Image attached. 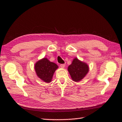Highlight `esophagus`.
Wrapping results in <instances>:
<instances>
[{
  "label": "esophagus",
  "mask_w": 122,
  "mask_h": 122,
  "mask_svg": "<svg viewBox=\"0 0 122 122\" xmlns=\"http://www.w3.org/2000/svg\"><path fill=\"white\" fill-rule=\"evenodd\" d=\"M65 65H66V64H61L60 66H61V68H65Z\"/></svg>",
  "instance_id": "obj_1"
}]
</instances>
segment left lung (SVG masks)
<instances>
[{
  "mask_svg": "<svg viewBox=\"0 0 122 122\" xmlns=\"http://www.w3.org/2000/svg\"><path fill=\"white\" fill-rule=\"evenodd\" d=\"M68 70L72 79L75 82H78L87 74L89 67L86 62L79 61L76 57L68 67Z\"/></svg>",
  "mask_w": 122,
  "mask_h": 122,
  "instance_id": "obj_1",
  "label": "left lung"
}]
</instances>
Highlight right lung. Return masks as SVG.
<instances>
[{
    "label": "right lung",
    "mask_w": 122,
    "mask_h": 122,
    "mask_svg": "<svg viewBox=\"0 0 122 122\" xmlns=\"http://www.w3.org/2000/svg\"><path fill=\"white\" fill-rule=\"evenodd\" d=\"M58 68V66L50 61L47 58H43L36 62L35 69L39 78L46 83L51 81L54 73Z\"/></svg>",
    "instance_id": "add662e5"
}]
</instances>
